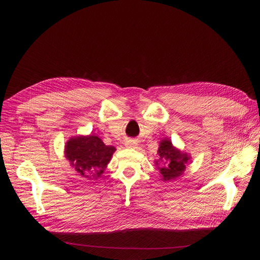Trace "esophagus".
Listing matches in <instances>:
<instances>
[{"mask_svg":"<svg viewBox=\"0 0 260 260\" xmlns=\"http://www.w3.org/2000/svg\"><path fill=\"white\" fill-rule=\"evenodd\" d=\"M125 146H127V147H136L137 146V142H136V141L135 140H128V141H125Z\"/></svg>","mask_w":260,"mask_h":260,"instance_id":"1","label":"esophagus"}]
</instances>
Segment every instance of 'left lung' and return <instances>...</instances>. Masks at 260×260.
Wrapping results in <instances>:
<instances>
[{"mask_svg": "<svg viewBox=\"0 0 260 260\" xmlns=\"http://www.w3.org/2000/svg\"><path fill=\"white\" fill-rule=\"evenodd\" d=\"M157 157L158 159L155 160V165L159 170L161 180L166 182L182 176L186 164L191 160L190 154L176 147L172 144L171 140L167 138L162 139L159 142Z\"/></svg>", "mask_w": 260, "mask_h": 260, "instance_id": "8db88e82", "label": "left lung"}]
</instances>
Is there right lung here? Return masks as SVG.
Masks as SVG:
<instances>
[{"instance_id":"1","label":"right lung","mask_w":260,"mask_h":260,"mask_svg":"<svg viewBox=\"0 0 260 260\" xmlns=\"http://www.w3.org/2000/svg\"><path fill=\"white\" fill-rule=\"evenodd\" d=\"M116 147L106 145L95 135L70 138L65 144V157L78 175L95 181L107 168Z\"/></svg>"}]
</instances>
